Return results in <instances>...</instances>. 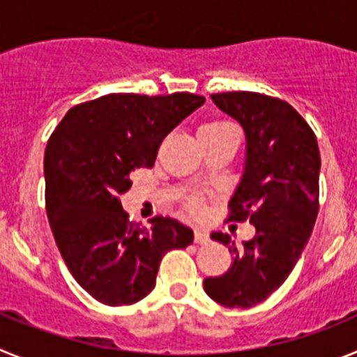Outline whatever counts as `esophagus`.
I'll list each match as a JSON object with an SVG mask.
<instances>
[{
  "mask_svg": "<svg viewBox=\"0 0 357 357\" xmlns=\"http://www.w3.org/2000/svg\"><path fill=\"white\" fill-rule=\"evenodd\" d=\"M195 243H198V245H207L209 243V232L204 229H195Z\"/></svg>",
  "mask_w": 357,
  "mask_h": 357,
  "instance_id": "obj_1",
  "label": "esophagus"
}]
</instances>
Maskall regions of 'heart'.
Listing matches in <instances>:
<instances>
[{
	"mask_svg": "<svg viewBox=\"0 0 357 357\" xmlns=\"http://www.w3.org/2000/svg\"><path fill=\"white\" fill-rule=\"evenodd\" d=\"M230 127H232V125H230L229 121H223V119H211V121H206L202 125L198 134H211V132H220ZM189 209H191V213H200V198H191V200H189Z\"/></svg>",
	"mask_w": 357,
	"mask_h": 357,
	"instance_id": "b5f03b06",
	"label": "heart"
}]
</instances>
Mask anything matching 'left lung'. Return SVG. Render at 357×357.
Returning a JSON list of instances; mask_svg holds the SVG:
<instances>
[{"label": "left lung", "instance_id": "8db88e82", "mask_svg": "<svg viewBox=\"0 0 357 357\" xmlns=\"http://www.w3.org/2000/svg\"><path fill=\"white\" fill-rule=\"evenodd\" d=\"M211 98L245 130L247 160L229 220H248L255 236L236 248L229 234H211L234 261L223 275L207 277L204 289L225 307H252L288 279L313 232L320 151L314 132L288 102L248 91Z\"/></svg>", "mask_w": 357, "mask_h": 357}]
</instances>
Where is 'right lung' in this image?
Returning a JSON list of instances; mask_svg holds the SVG:
<instances>
[{"mask_svg": "<svg viewBox=\"0 0 357 357\" xmlns=\"http://www.w3.org/2000/svg\"><path fill=\"white\" fill-rule=\"evenodd\" d=\"M204 102L191 93L105 94L69 109L53 130L44 153L50 227L71 275L98 302L144 298L164 254L193 243V230L175 218L155 216L150 229L128 222L119 197Z\"/></svg>", "mask_w": 357, "mask_h": 357, "instance_id": "add662e5", "label": "right lung"}]
</instances>
